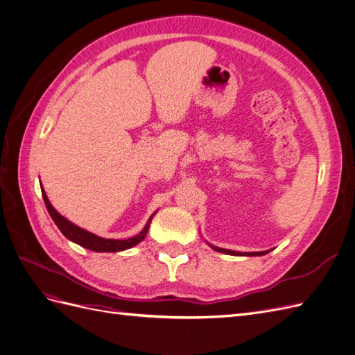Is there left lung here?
<instances>
[{
	"instance_id": "obj_1",
	"label": "left lung",
	"mask_w": 355,
	"mask_h": 355,
	"mask_svg": "<svg viewBox=\"0 0 355 355\" xmlns=\"http://www.w3.org/2000/svg\"><path fill=\"white\" fill-rule=\"evenodd\" d=\"M213 250L220 252V253H227V254H234V256H262L270 253V250H265V252H253V253H241V252H234V250H227V249H220V247L216 245H211Z\"/></svg>"
}]
</instances>
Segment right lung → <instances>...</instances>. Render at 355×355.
I'll list each match as a JSON object with an SVG mask.
<instances>
[{
    "label": "right lung",
    "instance_id": "obj_1",
    "mask_svg": "<svg viewBox=\"0 0 355 355\" xmlns=\"http://www.w3.org/2000/svg\"><path fill=\"white\" fill-rule=\"evenodd\" d=\"M41 192H42V198H44L46 207L50 213V216L58 225V228L60 230V232L65 235L68 240L77 243V244L85 247V249L93 250V252H121V250H125V249H130V247L139 244L145 239V235L149 230V223H151L153 216H154V214H153V216L149 218L146 227L142 230V232H139L137 235H135V237H132V239H127V240L102 239V237H98V235H94L89 231H85V230L77 227V225H73L68 219L60 216V214L55 210V207H53L50 204L44 189L41 188Z\"/></svg>",
    "mask_w": 355,
    "mask_h": 355
}]
</instances>
